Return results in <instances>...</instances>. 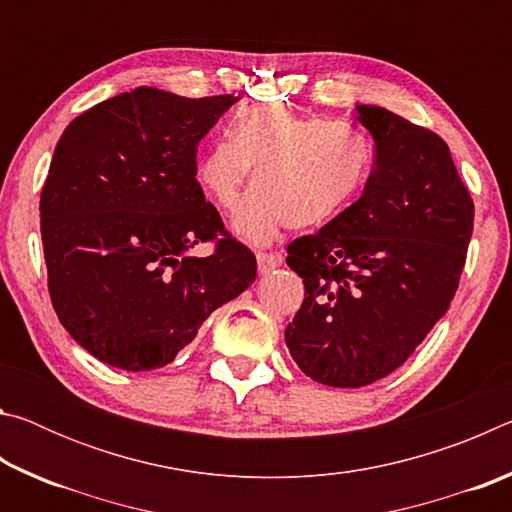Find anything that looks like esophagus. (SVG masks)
Listing matches in <instances>:
<instances>
[{"instance_id": "1", "label": "esophagus", "mask_w": 512, "mask_h": 512, "mask_svg": "<svg viewBox=\"0 0 512 512\" xmlns=\"http://www.w3.org/2000/svg\"><path fill=\"white\" fill-rule=\"evenodd\" d=\"M282 264V257L277 253H257V271L259 275H266L275 271Z\"/></svg>"}]
</instances>
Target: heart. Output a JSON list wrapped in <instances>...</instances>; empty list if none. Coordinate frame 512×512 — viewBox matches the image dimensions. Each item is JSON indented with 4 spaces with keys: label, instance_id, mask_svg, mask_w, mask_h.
I'll return each mask as SVG.
<instances>
[{
    "label": "heart",
    "instance_id": "1",
    "mask_svg": "<svg viewBox=\"0 0 512 512\" xmlns=\"http://www.w3.org/2000/svg\"><path fill=\"white\" fill-rule=\"evenodd\" d=\"M370 164V142L348 121L255 103L232 121L230 137L201 153L196 178L221 210H235L255 169L257 187L232 228L262 244L287 225L309 230L339 216L366 185Z\"/></svg>",
    "mask_w": 512,
    "mask_h": 512
}]
</instances>
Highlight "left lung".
Masks as SVG:
<instances>
[{
	"mask_svg": "<svg viewBox=\"0 0 512 512\" xmlns=\"http://www.w3.org/2000/svg\"><path fill=\"white\" fill-rule=\"evenodd\" d=\"M375 167L357 203L287 248L305 300L284 332L318 384L391 375L447 314L472 237L474 203L443 137L381 106H357Z\"/></svg>",
	"mask_w": 512,
	"mask_h": 512,
	"instance_id": "1",
	"label": "left lung"
}]
</instances>
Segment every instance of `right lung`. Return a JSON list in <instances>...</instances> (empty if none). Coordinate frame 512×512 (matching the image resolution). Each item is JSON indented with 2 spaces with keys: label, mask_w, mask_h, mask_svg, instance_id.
Listing matches in <instances>:
<instances>
[{
  "label": "right lung",
  "mask_w": 512,
  "mask_h": 512,
  "mask_svg": "<svg viewBox=\"0 0 512 512\" xmlns=\"http://www.w3.org/2000/svg\"><path fill=\"white\" fill-rule=\"evenodd\" d=\"M237 101L135 88L60 135L40 196L49 296L69 336L112 368L167 366L255 282V255L196 180L198 142ZM212 238V256L188 253Z\"/></svg>",
  "instance_id": "right-lung-1"
}]
</instances>
